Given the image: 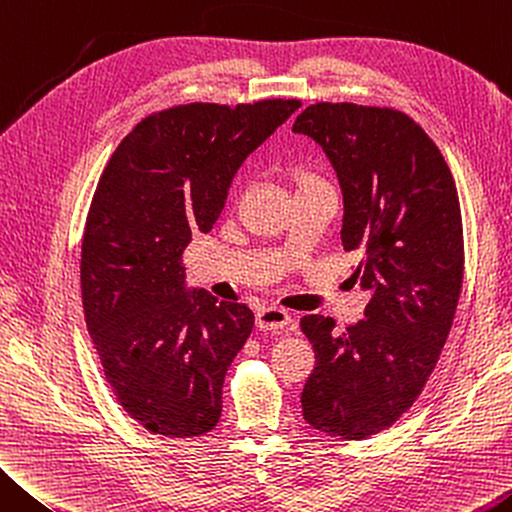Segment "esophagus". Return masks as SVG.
<instances>
[{"instance_id": "obj_1", "label": "esophagus", "mask_w": 512, "mask_h": 512, "mask_svg": "<svg viewBox=\"0 0 512 512\" xmlns=\"http://www.w3.org/2000/svg\"><path fill=\"white\" fill-rule=\"evenodd\" d=\"M290 313L283 311V308L267 306L256 313V324L258 329L263 331H283L290 324Z\"/></svg>"}]
</instances>
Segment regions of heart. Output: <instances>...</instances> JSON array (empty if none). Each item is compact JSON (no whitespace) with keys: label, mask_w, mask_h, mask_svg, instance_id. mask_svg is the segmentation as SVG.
I'll return each instance as SVG.
<instances>
[{"label":"heart","mask_w":512,"mask_h":512,"mask_svg":"<svg viewBox=\"0 0 512 512\" xmlns=\"http://www.w3.org/2000/svg\"><path fill=\"white\" fill-rule=\"evenodd\" d=\"M297 181H299V188H306V186H313V183H320L315 177H311V174H306V172H301L299 177H297Z\"/></svg>","instance_id":"heart-1"}]
</instances>
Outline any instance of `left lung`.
Masks as SVG:
<instances>
[{
  "mask_svg": "<svg viewBox=\"0 0 512 512\" xmlns=\"http://www.w3.org/2000/svg\"><path fill=\"white\" fill-rule=\"evenodd\" d=\"M292 131L315 140L340 181L342 245L370 295L365 320L335 331L306 315L315 370L304 420L342 440L388 429L429 381L463 283V222L454 177L420 124L390 108L313 104Z\"/></svg>",
  "mask_w": 512,
  "mask_h": 512,
  "instance_id": "8db88e82",
  "label": "left lung"
}]
</instances>
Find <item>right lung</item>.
I'll list each match as a JSON object with an SVG mask.
<instances>
[{
  "label": "right lung",
  "mask_w": 512,
  "mask_h": 512,
  "mask_svg": "<svg viewBox=\"0 0 512 512\" xmlns=\"http://www.w3.org/2000/svg\"><path fill=\"white\" fill-rule=\"evenodd\" d=\"M297 99L188 104L142 120L115 149L81 245L86 326L120 406L165 438L220 422L224 376L254 313L188 288L192 233H208L245 158L297 111Z\"/></svg>",
  "instance_id": "add662e5"
}]
</instances>
